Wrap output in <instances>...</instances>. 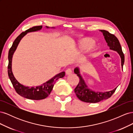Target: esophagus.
I'll list each match as a JSON object with an SVG mask.
<instances>
[{
	"instance_id": "obj_1",
	"label": "esophagus",
	"mask_w": 133,
	"mask_h": 133,
	"mask_svg": "<svg viewBox=\"0 0 133 133\" xmlns=\"http://www.w3.org/2000/svg\"><path fill=\"white\" fill-rule=\"evenodd\" d=\"M65 73H66V75H67L72 74V70H71V69H66V71H65Z\"/></svg>"
}]
</instances>
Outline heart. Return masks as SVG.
<instances>
[{
    "mask_svg": "<svg viewBox=\"0 0 133 133\" xmlns=\"http://www.w3.org/2000/svg\"><path fill=\"white\" fill-rule=\"evenodd\" d=\"M78 48L80 51L84 52L89 49L91 53L97 51L99 46L95 43V40L91 38H84L78 42Z\"/></svg>",
    "mask_w": 133,
    "mask_h": 133,
    "instance_id": "b5f03b06",
    "label": "heart"
}]
</instances>
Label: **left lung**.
<instances>
[{
    "instance_id": "left-lung-1",
    "label": "left lung",
    "mask_w": 133,
    "mask_h": 133,
    "mask_svg": "<svg viewBox=\"0 0 133 133\" xmlns=\"http://www.w3.org/2000/svg\"><path fill=\"white\" fill-rule=\"evenodd\" d=\"M105 38L108 45L110 49L117 52L121 59V65L123 68L124 63V55L123 53L122 46L120 45L118 38L113 34L109 33L105 30H100ZM74 73L77 75L79 79L78 85L75 88L74 91L76 95L79 100L82 102L90 103H95L103 100L109 98L115 92L116 88L112 90L104 92L95 91L89 88L86 84L82 74H80V70L79 67H76L74 70Z\"/></svg>"
}]
</instances>
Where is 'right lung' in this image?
Here are the masks:
<instances>
[{"label": "right lung", "instance_id": "add662e5", "mask_svg": "<svg viewBox=\"0 0 133 133\" xmlns=\"http://www.w3.org/2000/svg\"><path fill=\"white\" fill-rule=\"evenodd\" d=\"M42 26H36L30 29L26 30L24 32H23L18 37L15 39L9 51L8 60L9 64L8 66V73L9 78L13 84L15 91L17 93L23 97L31 99V100H42L48 97L50 94L52 89H53L54 84L56 80L59 78H63L65 76V72H61L57 75H55L50 80H48L45 83H43L42 85L36 87H26L20 83L18 80L15 79L12 71V58L13 56L18 47L19 43L21 42L22 39L28 33L35 32L41 30ZM46 29H55V27L50 28L46 26Z\"/></svg>", "mask_w": 133, "mask_h": 133}]
</instances>
